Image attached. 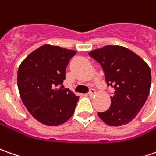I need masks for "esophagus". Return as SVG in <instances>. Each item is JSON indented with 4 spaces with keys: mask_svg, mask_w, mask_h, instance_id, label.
I'll return each instance as SVG.
<instances>
[{
    "mask_svg": "<svg viewBox=\"0 0 156 156\" xmlns=\"http://www.w3.org/2000/svg\"><path fill=\"white\" fill-rule=\"evenodd\" d=\"M88 94L90 97H93V96L96 94V90H95L94 89H90V91H89Z\"/></svg>",
    "mask_w": 156,
    "mask_h": 156,
    "instance_id": "34e87169",
    "label": "esophagus"
}]
</instances>
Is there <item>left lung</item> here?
<instances>
[{"instance_id": "left-lung-1", "label": "left lung", "mask_w": 156, "mask_h": 156, "mask_svg": "<svg viewBox=\"0 0 156 156\" xmlns=\"http://www.w3.org/2000/svg\"><path fill=\"white\" fill-rule=\"evenodd\" d=\"M89 55L101 65L108 86L115 92L109 110L98 115L110 126H122L131 122L141 110L149 94L151 71L135 52L120 46H105Z\"/></svg>"}]
</instances>
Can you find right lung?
<instances>
[{
	"mask_svg": "<svg viewBox=\"0 0 156 156\" xmlns=\"http://www.w3.org/2000/svg\"><path fill=\"white\" fill-rule=\"evenodd\" d=\"M76 53L44 45L31 52L19 66L20 98L30 114L45 125H60L74 113L79 97L62 84L68 63Z\"/></svg>",
	"mask_w": 156,
	"mask_h": 156,
	"instance_id": "obj_1",
	"label": "right lung"
}]
</instances>
